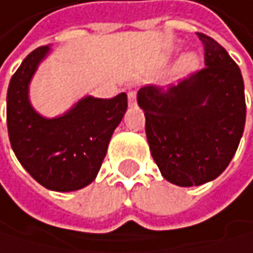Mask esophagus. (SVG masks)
Listing matches in <instances>:
<instances>
[{
	"mask_svg": "<svg viewBox=\"0 0 253 253\" xmlns=\"http://www.w3.org/2000/svg\"><path fill=\"white\" fill-rule=\"evenodd\" d=\"M128 104H129V107L136 105V91H129L128 93Z\"/></svg>",
	"mask_w": 253,
	"mask_h": 253,
	"instance_id": "obj_1",
	"label": "esophagus"
}]
</instances>
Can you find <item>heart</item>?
Returning a JSON list of instances; mask_svg holds the SVG:
<instances>
[{"label":"heart","instance_id":"1","mask_svg":"<svg viewBox=\"0 0 253 253\" xmlns=\"http://www.w3.org/2000/svg\"><path fill=\"white\" fill-rule=\"evenodd\" d=\"M197 67H199V58H197L194 53H188L178 61L177 70L180 75H189L194 70H197Z\"/></svg>","mask_w":253,"mask_h":253}]
</instances>
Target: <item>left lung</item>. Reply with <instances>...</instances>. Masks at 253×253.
<instances>
[{
  "instance_id": "1",
  "label": "left lung",
  "mask_w": 253,
  "mask_h": 253,
  "mask_svg": "<svg viewBox=\"0 0 253 253\" xmlns=\"http://www.w3.org/2000/svg\"><path fill=\"white\" fill-rule=\"evenodd\" d=\"M205 65L167 90L142 86L146 139L162 175L177 186L217 178L232 160L246 122L244 82L229 53L208 35Z\"/></svg>"
}]
</instances>
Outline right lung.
<instances>
[{
	"instance_id": "obj_1",
	"label": "right lung",
	"mask_w": 253,
	"mask_h": 253,
	"mask_svg": "<svg viewBox=\"0 0 253 253\" xmlns=\"http://www.w3.org/2000/svg\"><path fill=\"white\" fill-rule=\"evenodd\" d=\"M48 51V45L33 50L12 76L7 90V129L16 159L38 183L70 192L96 178L128 99L125 93L113 99L86 96L62 116L42 117L30 104L29 85Z\"/></svg>"
}]
</instances>
